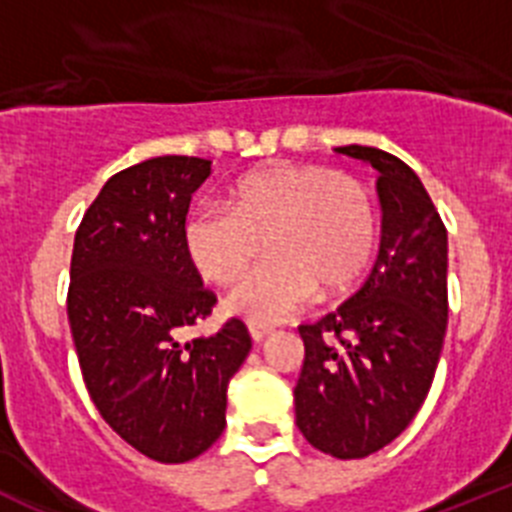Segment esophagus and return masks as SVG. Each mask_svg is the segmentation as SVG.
I'll return each mask as SVG.
<instances>
[{
    "label": "esophagus",
    "instance_id": "1",
    "mask_svg": "<svg viewBox=\"0 0 512 512\" xmlns=\"http://www.w3.org/2000/svg\"><path fill=\"white\" fill-rule=\"evenodd\" d=\"M248 333H251V338L256 343H261L264 338L271 336V328H266V325H256V323H248Z\"/></svg>",
    "mask_w": 512,
    "mask_h": 512
}]
</instances>
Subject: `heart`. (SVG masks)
<instances>
[{
	"label": "heart",
	"mask_w": 512,
	"mask_h": 512,
	"mask_svg": "<svg viewBox=\"0 0 512 512\" xmlns=\"http://www.w3.org/2000/svg\"><path fill=\"white\" fill-rule=\"evenodd\" d=\"M266 243L269 261L228 295L256 325L282 323L364 274L377 246V207L359 179L325 166H271L230 189L228 205L194 207L184 251L202 279H241Z\"/></svg>",
	"instance_id": "b5f03b06"
}]
</instances>
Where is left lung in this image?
I'll list each match as a JSON object with an SVG mask.
<instances>
[{
  "label": "left lung",
  "instance_id": "1",
  "mask_svg": "<svg viewBox=\"0 0 512 512\" xmlns=\"http://www.w3.org/2000/svg\"><path fill=\"white\" fill-rule=\"evenodd\" d=\"M336 151L377 169L382 241L364 287L300 325L295 415L315 449L364 459L408 428L431 390L449 320V238L405 161L356 143Z\"/></svg>",
  "mask_w": 512,
  "mask_h": 512
}]
</instances>
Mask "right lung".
Instances as JSON below:
<instances>
[{
	"instance_id": "1",
	"label": "right lung",
	"mask_w": 512,
	"mask_h": 512,
	"mask_svg": "<svg viewBox=\"0 0 512 512\" xmlns=\"http://www.w3.org/2000/svg\"><path fill=\"white\" fill-rule=\"evenodd\" d=\"M212 161L158 156L104 184L74 238L69 323L92 402L148 459L182 464L225 428L228 384L251 351L241 320L179 336L212 312L184 251L192 194Z\"/></svg>"
}]
</instances>
